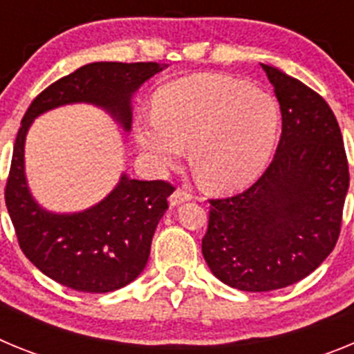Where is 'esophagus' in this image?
<instances>
[{"mask_svg":"<svg viewBox=\"0 0 354 354\" xmlns=\"http://www.w3.org/2000/svg\"><path fill=\"white\" fill-rule=\"evenodd\" d=\"M187 200H192V195L184 189H175L174 193L170 195V207H177L183 202H187Z\"/></svg>","mask_w":354,"mask_h":354,"instance_id":"1","label":"esophagus"}]
</instances>
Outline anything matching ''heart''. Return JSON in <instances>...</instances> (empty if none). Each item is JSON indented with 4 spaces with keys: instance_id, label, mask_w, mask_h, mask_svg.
Masks as SVG:
<instances>
[{
    "instance_id": "b5f03b06",
    "label": "heart",
    "mask_w": 354,
    "mask_h": 354,
    "mask_svg": "<svg viewBox=\"0 0 354 354\" xmlns=\"http://www.w3.org/2000/svg\"><path fill=\"white\" fill-rule=\"evenodd\" d=\"M280 129L273 97L221 74H193L165 84L136 140L156 167L171 168L189 147L193 174L207 189L230 193L266 170Z\"/></svg>"
}]
</instances>
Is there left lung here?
I'll return each mask as SVG.
<instances>
[{"mask_svg": "<svg viewBox=\"0 0 354 354\" xmlns=\"http://www.w3.org/2000/svg\"><path fill=\"white\" fill-rule=\"evenodd\" d=\"M282 111L277 154L257 183L211 200L202 253L227 286L266 292L292 286L335 248L349 187L339 122L323 97L261 64Z\"/></svg>", "mask_w": 354, "mask_h": 354, "instance_id": "left-lung-1", "label": "left lung"}]
</instances>
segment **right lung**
I'll return each instance as SVG.
<instances>
[{
    "label": "right lung",
    "mask_w": 354,
    "mask_h": 354,
    "mask_svg": "<svg viewBox=\"0 0 354 354\" xmlns=\"http://www.w3.org/2000/svg\"><path fill=\"white\" fill-rule=\"evenodd\" d=\"M168 65L95 62L44 90L24 113L14 143L5 202L23 253L46 277L80 292H111L145 270L156 227L174 186L122 174L117 186L92 207L51 212L33 198L24 171V143L37 117L65 104H93L129 133L133 95Z\"/></svg>",
    "instance_id": "add662e5"
}]
</instances>
